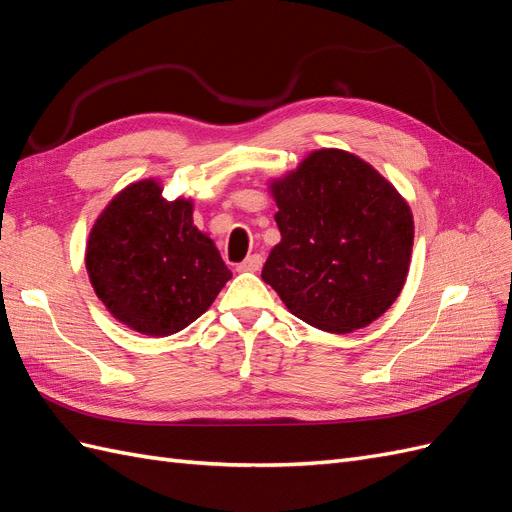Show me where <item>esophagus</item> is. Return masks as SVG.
I'll return each mask as SVG.
<instances>
[{
    "mask_svg": "<svg viewBox=\"0 0 512 512\" xmlns=\"http://www.w3.org/2000/svg\"><path fill=\"white\" fill-rule=\"evenodd\" d=\"M262 262L265 260H262L260 254H252V256H247L243 262H239L237 269L239 271H258L262 267Z\"/></svg>",
    "mask_w": 512,
    "mask_h": 512,
    "instance_id": "1",
    "label": "esophagus"
}]
</instances>
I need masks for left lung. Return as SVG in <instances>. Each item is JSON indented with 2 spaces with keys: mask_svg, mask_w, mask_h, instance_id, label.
<instances>
[{
  "mask_svg": "<svg viewBox=\"0 0 512 512\" xmlns=\"http://www.w3.org/2000/svg\"><path fill=\"white\" fill-rule=\"evenodd\" d=\"M271 190L282 241L262 280L322 331L350 333L380 318L408 275L414 222L406 200L339 149L314 151Z\"/></svg>",
  "mask_w": 512,
  "mask_h": 512,
  "instance_id": "1",
  "label": "left lung"
}]
</instances>
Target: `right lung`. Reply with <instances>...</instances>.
Here are the masks:
<instances>
[{
  "label": "right lung",
  "instance_id": "add662e5",
  "mask_svg": "<svg viewBox=\"0 0 512 512\" xmlns=\"http://www.w3.org/2000/svg\"><path fill=\"white\" fill-rule=\"evenodd\" d=\"M87 271L100 301L130 329L164 337L205 314L232 273L192 222L190 200L128 185L91 228Z\"/></svg>",
  "mask_w": 512,
  "mask_h": 512
}]
</instances>
